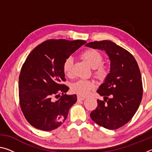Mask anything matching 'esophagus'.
I'll list each match as a JSON object with an SVG mask.
<instances>
[{"label": "esophagus", "instance_id": "1", "mask_svg": "<svg viewBox=\"0 0 152 152\" xmlns=\"http://www.w3.org/2000/svg\"><path fill=\"white\" fill-rule=\"evenodd\" d=\"M77 99H78V101H83V100L85 99V98L80 96H79V95H78V96H77Z\"/></svg>", "mask_w": 152, "mask_h": 152}]
</instances>
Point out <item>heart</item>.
Listing matches in <instances>:
<instances>
[{
    "mask_svg": "<svg viewBox=\"0 0 152 152\" xmlns=\"http://www.w3.org/2000/svg\"><path fill=\"white\" fill-rule=\"evenodd\" d=\"M80 57L85 60L92 69H94V76L99 80H104L109 74V66L102 64L103 57L99 51L94 49H87L80 54ZM73 60L68 58L63 64V72L65 75L71 77L72 75ZM95 84L90 80H79L72 84L71 90L74 93L81 96H86L91 91L94 89Z\"/></svg>",
    "mask_w": 152,
    "mask_h": 152,
    "instance_id": "1",
    "label": "heart"
}]
</instances>
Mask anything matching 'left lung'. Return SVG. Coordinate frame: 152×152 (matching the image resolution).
<instances>
[{
  "label": "left lung",
  "mask_w": 152,
  "mask_h": 152,
  "mask_svg": "<svg viewBox=\"0 0 152 152\" xmlns=\"http://www.w3.org/2000/svg\"><path fill=\"white\" fill-rule=\"evenodd\" d=\"M86 46L105 51L110 61L109 75L97 90L104 101L90 116L108 129L122 127L134 116L143 96V85L138 64L132 54L111 41L90 42Z\"/></svg>",
  "instance_id": "obj_1"
}]
</instances>
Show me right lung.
<instances>
[{
	"label": "right lung",
	"mask_w": 152,
	"mask_h": 152,
	"mask_svg": "<svg viewBox=\"0 0 152 152\" xmlns=\"http://www.w3.org/2000/svg\"><path fill=\"white\" fill-rule=\"evenodd\" d=\"M84 40L49 39L37 46L23 64L19 78L20 107L25 119L38 129L51 131L65 121L76 94L67 95L63 64L84 45ZM62 96L57 101L54 98Z\"/></svg>",
	"instance_id": "1"
}]
</instances>
